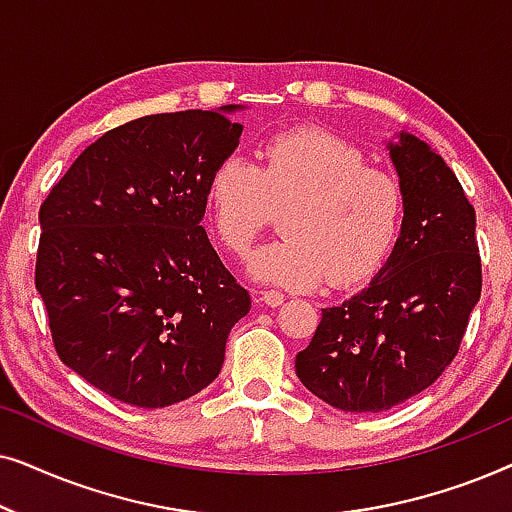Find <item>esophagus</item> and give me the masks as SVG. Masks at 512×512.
<instances>
[{
    "label": "esophagus",
    "mask_w": 512,
    "mask_h": 512,
    "mask_svg": "<svg viewBox=\"0 0 512 512\" xmlns=\"http://www.w3.org/2000/svg\"><path fill=\"white\" fill-rule=\"evenodd\" d=\"M258 296H261V300L268 307H277V305H282L284 303V293L282 291H275V289H270V291H256Z\"/></svg>",
    "instance_id": "esophagus-1"
}]
</instances>
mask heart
Masks as SVG:
<instances>
[{"instance_id":"b5f03b06","label":"heart","mask_w":512,"mask_h":512,"mask_svg":"<svg viewBox=\"0 0 512 512\" xmlns=\"http://www.w3.org/2000/svg\"><path fill=\"white\" fill-rule=\"evenodd\" d=\"M207 200L219 240L235 256L247 254L275 209H286L284 237L258 249L249 272L289 289L366 282L387 263L405 216L394 174L368 167L359 146L317 128L268 139L258 165L237 153L223 158Z\"/></svg>"}]
</instances>
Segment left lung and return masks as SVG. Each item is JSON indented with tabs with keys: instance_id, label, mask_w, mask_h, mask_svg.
I'll use <instances>...</instances> for the list:
<instances>
[{
	"instance_id": "8db88e82",
	"label": "left lung",
	"mask_w": 512,
	"mask_h": 512,
	"mask_svg": "<svg viewBox=\"0 0 512 512\" xmlns=\"http://www.w3.org/2000/svg\"><path fill=\"white\" fill-rule=\"evenodd\" d=\"M387 149L405 195L396 247L368 289L321 310L296 356L305 389L342 412H382L431 387L482 289L475 209L459 179L410 132Z\"/></svg>"
}]
</instances>
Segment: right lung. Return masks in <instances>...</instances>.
I'll list each match as a JSON object with an SVG mask.
<instances>
[{
    "mask_svg": "<svg viewBox=\"0 0 512 512\" xmlns=\"http://www.w3.org/2000/svg\"><path fill=\"white\" fill-rule=\"evenodd\" d=\"M240 109L118 125L39 209L34 284L55 352L116 401L167 408L209 387L251 310L202 228L209 177L240 144Z\"/></svg>",
    "mask_w": 512,
    "mask_h": 512,
    "instance_id": "add662e5",
    "label": "right lung"
}]
</instances>
